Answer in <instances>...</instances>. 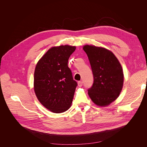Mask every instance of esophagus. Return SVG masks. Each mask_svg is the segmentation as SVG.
<instances>
[{"label":"esophagus","mask_w":147,"mask_h":147,"mask_svg":"<svg viewBox=\"0 0 147 147\" xmlns=\"http://www.w3.org/2000/svg\"><path fill=\"white\" fill-rule=\"evenodd\" d=\"M78 84L79 87H82V86L83 85V82L82 81H79V82H78Z\"/></svg>","instance_id":"obj_1"}]
</instances>
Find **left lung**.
Segmentation results:
<instances>
[{
  "label": "left lung",
  "instance_id": "obj_1",
  "mask_svg": "<svg viewBox=\"0 0 147 147\" xmlns=\"http://www.w3.org/2000/svg\"><path fill=\"white\" fill-rule=\"evenodd\" d=\"M83 49L89 58L94 79L88 95L95 105L107 107L121 92L124 82L122 67L114 54L105 48L86 45Z\"/></svg>",
  "mask_w": 147,
  "mask_h": 147
}]
</instances>
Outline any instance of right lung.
<instances>
[{
    "mask_svg": "<svg viewBox=\"0 0 147 147\" xmlns=\"http://www.w3.org/2000/svg\"><path fill=\"white\" fill-rule=\"evenodd\" d=\"M76 46H53L38 60L34 73V90L37 99L54 113L71 106L78 83L73 80L68 61Z\"/></svg>",
    "mask_w": 147,
    "mask_h": 147,
    "instance_id": "1",
    "label": "right lung"
}]
</instances>
